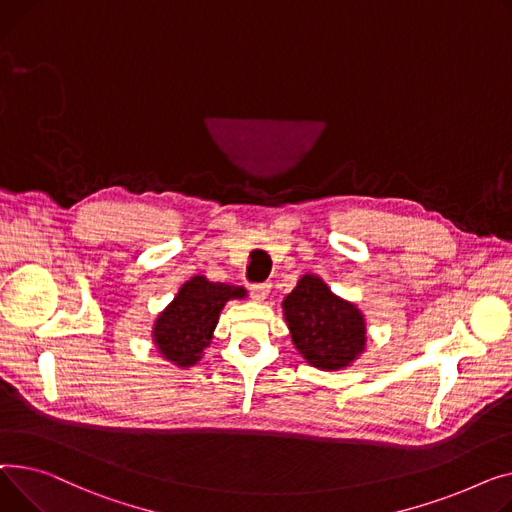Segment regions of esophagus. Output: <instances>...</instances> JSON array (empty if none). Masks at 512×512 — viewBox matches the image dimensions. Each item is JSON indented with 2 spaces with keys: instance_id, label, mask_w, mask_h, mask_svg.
<instances>
[{
  "instance_id": "1",
  "label": "esophagus",
  "mask_w": 512,
  "mask_h": 512,
  "mask_svg": "<svg viewBox=\"0 0 512 512\" xmlns=\"http://www.w3.org/2000/svg\"><path fill=\"white\" fill-rule=\"evenodd\" d=\"M250 293L256 302H264L270 293V283H254V285H250Z\"/></svg>"
}]
</instances>
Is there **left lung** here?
I'll return each instance as SVG.
<instances>
[{"instance_id":"left-lung-1","label":"left lung","mask_w":512,"mask_h":512,"mask_svg":"<svg viewBox=\"0 0 512 512\" xmlns=\"http://www.w3.org/2000/svg\"><path fill=\"white\" fill-rule=\"evenodd\" d=\"M281 308L295 349L318 370H347L368 347L364 312L333 293L318 275L299 277Z\"/></svg>"}]
</instances>
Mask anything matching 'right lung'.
<instances>
[{
	"label": "right lung",
	"mask_w": 512,
	"mask_h": 512,
	"mask_svg": "<svg viewBox=\"0 0 512 512\" xmlns=\"http://www.w3.org/2000/svg\"><path fill=\"white\" fill-rule=\"evenodd\" d=\"M239 285L213 283L204 275L190 277L153 322V345L159 357L179 370L196 366L213 341L219 316L231 299H246Z\"/></svg>",
	"instance_id": "obj_1"
}]
</instances>
